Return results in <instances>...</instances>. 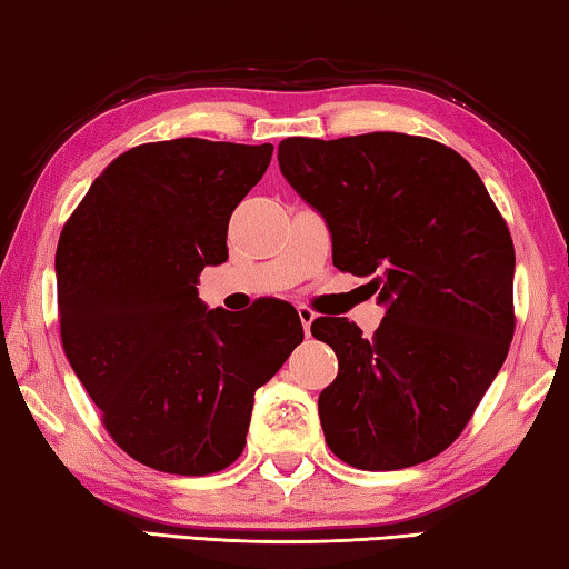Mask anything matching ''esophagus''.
Returning <instances> with one entry per match:
<instances>
[{
  "instance_id": "34e87169",
  "label": "esophagus",
  "mask_w": 569,
  "mask_h": 569,
  "mask_svg": "<svg viewBox=\"0 0 569 569\" xmlns=\"http://www.w3.org/2000/svg\"><path fill=\"white\" fill-rule=\"evenodd\" d=\"M299 319H301V323H303V331H306V337H309V331H311V321L317 319V313H313V309H309V306H299Z\"/></svg>"
}]
</instances>
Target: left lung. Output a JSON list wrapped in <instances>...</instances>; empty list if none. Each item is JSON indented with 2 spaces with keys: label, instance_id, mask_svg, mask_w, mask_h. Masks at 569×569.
I'll list each match as a JSON object with an SVG mask.
<instances>
[{
  "label": "left lung",
  "instance_id": "1",
  "mask_svg": "<svg viewBox=\"0 0 569 569\" xmlns=\"http://www.w3.org/2000/svg\"><path fill=\"white\" fill-rule=\"evenodd\" d=\"M278 164L327 220L333 266L372 278L387 303L369 339L341 317L311 323L339 359L319 395L327 446L362 471L430 461L461 436L509 355L507 220L473 167L426 137H291Z\"/></svg>",
  "mask_w": 569,
  "mask_h": 569
}]
</instances>
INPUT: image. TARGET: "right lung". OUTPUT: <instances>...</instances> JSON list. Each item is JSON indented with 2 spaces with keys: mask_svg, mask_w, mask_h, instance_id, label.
Segmentation results:
<instances>
[{
  "mask_svg": "<svg viewBox=\"0 0 569 569\" xmlns=\"http://www.w3.org/2000/svg\"><path fill=\"white\" fill-rule=\"evenodd\" d=\"M273 147L171 139L116 157L60 232V341L113 443L133 461L207 476L246 448L256 390L303 341L299 313L263 301L207 311L204 266Z\"/></svg>",
  "mask_w": 569,
  "mask_h": 569,
  "instance_id": "1",
  "label": "right lung"
}]
</instances>
